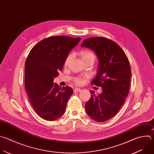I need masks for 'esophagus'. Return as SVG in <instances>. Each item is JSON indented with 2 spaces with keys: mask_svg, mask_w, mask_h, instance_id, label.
Here are the masks:
<instances>
[{
  "mask_svg": "<svg viewBox=\"0 0 154 154\" xmlns=\"http://www.w3.org/2000/svg\"><path fill=\"white\" fill-rule=\"evenodd\" d=\"M80 91H81V89H80V88H75L74 89V92H80Z\"/></svg>",
  "mask_w": 154,
  "mask_h": 154,
  "instance_id": "obj_1",
  "label": "esophagus"
}]
</instances>
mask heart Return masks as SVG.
<instances>
[{
    "mask_svg": "<svg viewBox=\"0 0 154 154\" xmlns=\"http://www.w3.org/2000/svg\"><path fill=\"white\" fill-rule=\"evenodd\" d=\"M79 56L83 63H85L86 62H91L94 63V62L95 60V56L94 53L93 52H92V51H89V50L81 51L79 53ZM72 56H73V55L72 54H70L66 57L65 62H64L65 66H67L68 65V63L72 59ZM86 80V77L83 76V77H79L75 78L74 81L77 85H82L84 83V82H85Z\"/></svg>",
    "mask_w": 154,
    "mask_h": 154,
    "instance_id": "b5f03b06",
    "label": "heart"
}]
</instances>
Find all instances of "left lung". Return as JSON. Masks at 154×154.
<instances>
[{
  "mask_svg": "<svg viewBox=\"0 0 154 154\" xmlns=\"http://www.w3.org/2000/svg\"><path fill=\"white\" fill-rule=\"evenodd\" d=\"M82 46L94 50L97 56V74L91 84L102 88V92L97 95L90 91L91 96L85 104V110L94 120L105 122L117 114L128 94L130 63L121 47L105 37L86 38Z\"/></svg>",
  "mask_w": 154,
  "mask_h": 154,
  "instance_id": "obj_1",
  "label": "left lung"
}]
</instances>
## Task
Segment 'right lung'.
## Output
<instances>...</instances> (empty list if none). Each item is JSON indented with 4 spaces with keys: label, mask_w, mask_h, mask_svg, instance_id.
Returning <instances> with one entry per match:
<instances>
[{
    "label": "right lung",
    "mask_w": 154,
    "mask_h": 154,
    "mask_svg": "<svg viewBox=\"0 0 154 154\" xmlns=\"http://www.w3.org/2000/svg\"><path fill=\"white\" fill-rule=\"evenodd\" d=\"M80 37L53 36L36 44L25 62V85L30 103L41 118L53 121L65 113L67 102L73 89L62 88L54 83V78L62 71L70 51Z\"/></svg>",
    "instance_id": "add662e5"
}]
</instances>
